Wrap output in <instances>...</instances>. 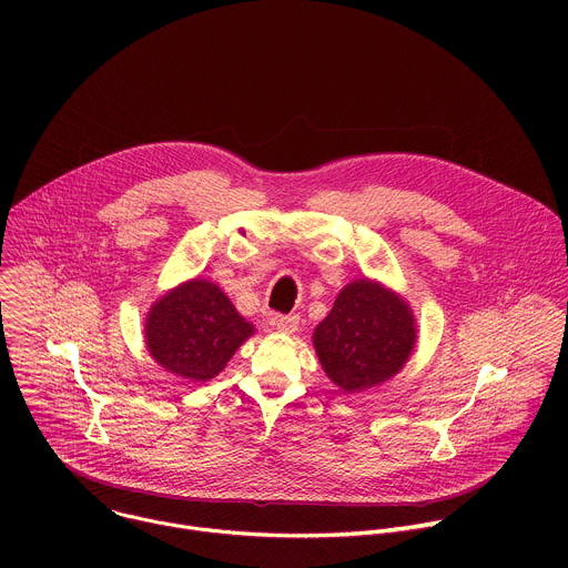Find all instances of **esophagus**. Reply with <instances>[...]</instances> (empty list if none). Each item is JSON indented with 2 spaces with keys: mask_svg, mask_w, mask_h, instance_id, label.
Wrapping results in <instances>:
<instances>
[{
  "mask_svg": "<svg viewBox=\"0 0 568 568\" xmlns=\"http://www.w3.org/2000/svg\"><path fill=\"white\" fill-rule=\"evenodd\" d=\"M272 326H274L278 333L292 335V333H296V328H298V316H294V314H276V316L272 318Z\"/></svg>",
  "mask_w": 568,
  "mask_h": 568,
  "instance_id": "1",
  "label": "esophagus"
}]
</instances>
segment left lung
Returning <instances> with one entry per match:
<instances>
[{"label": "left lung", "instance_id": "8db88e82", "mask_svg": "<svg viewBox=\"0 0 568 568\" xmlns=\"http://www.w3.org/2000/svg\"><path fill=\"white\" fill-rule=\"evenodd\" d=\"M414 344L416 328L407 303L366 278L346 285L314 331L323 371L348 393L393 377Z\"/></svg>", "mask_w": 568, "mask_h": 568}]
</instances>
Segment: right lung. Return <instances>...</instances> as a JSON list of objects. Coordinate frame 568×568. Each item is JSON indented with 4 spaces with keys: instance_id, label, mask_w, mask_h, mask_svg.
Listing matches in <instances>:
<instances>
[{
    "instance_id": "add662e5",
    "label": "right lung",
    "mask_w": 568,
    "mask_h": 568,
    "mask_svg": "<svg viewBox=\"0 0 568 568\" xmlns=\"http://www.w3.org/2000/svg\"><path fill=\"white\" fill-rule=\"evenodd\" d=\"M252 333V323L209 281H191L169 292L145 321L150 355L193 382L215 377Z\"/></svg>"
}]
</instances>
